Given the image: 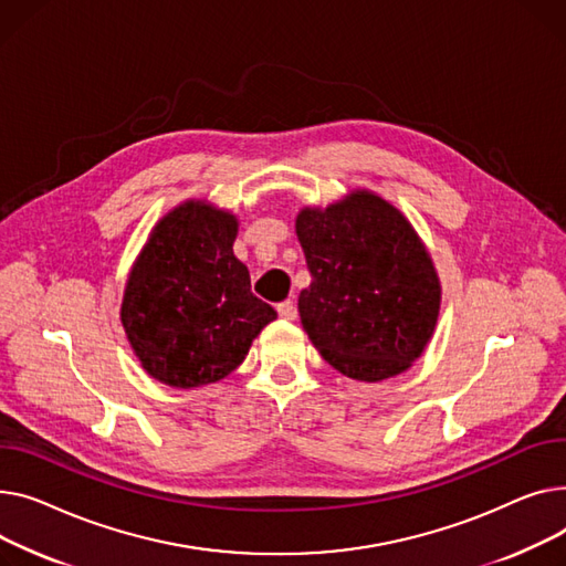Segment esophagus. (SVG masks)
<instances>
[{
    "label": "esophagus",
    "instance_id": "1",
    "mask_svg": "<svg viewBox=\"0 0 566 566\" xmlns=\"http://www.w3.org/2000/svg\"><path fill=\"white\" fill-rule=\"evenodd\" d=\"M276 311L283 319H294L296 317V306H294V302H290V298H287V302H281Z\"/></svg>",
    "mask_w": 566,
    "mask_h": 566
}]
</instances>
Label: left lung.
I'll return each instance as SVG.
<instances>
[{
    "mask_svg": "<svg viewBox=\"0 0 566 566\" xmlns=\"http://www.w3.org/2000/svg\"><path fill=\"white\" fill-rule=\"evenodd\" d=\"M311 285L298 315L322 358L358 381L405 373L434 334L441 285L402 212L370 191L296 217Z\"/></svg>",
    "mask_w": 566,
    "mask_h": 566,
    "instance_id": "obj_1",
    "label": "left lung"
}]
</instances>
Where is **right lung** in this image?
<instances>
[{
    "mask_svg": "<svg viewBox=\"0 0 566 566\" xmlns=\"http://www.w3.org/2000/svg\"><path fill=\"white\" fill-rule=\"evenodd\" d=\"M238 219L185 203L153 230L129 274L120 319L144 370L174 388L223 379L276 311L232 253Z\"/></svg>",
    "mask_w": 566,
    "mask_h": 566,
    "instance_id": "obj_1",
    "label": "right lung"
}]
</instances>
